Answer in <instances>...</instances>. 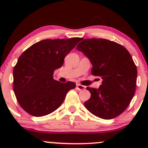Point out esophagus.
<instances>
[{
  "label": "esophagus",
  "mask_w": 148,
  "mask_h": 148,
  "mask_svg": "<svg viewBox=\"0 0 148 148\" xmlns=\"http://www.w3.org/2000/svg\"><path fill=\"white\" fill-rule=\"evenodd\" d=\"M85 86H83V85L82 84H77V89H78V90L79 91H82V90H84L85 89Z\"/></svg>",
  "instance_id": "34e87169"
}]
</instances>
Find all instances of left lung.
Segmentation results:
<instances>
[{"label": "left lung", "mask_w": 148, "mask_h": 148, "mask_svg": "<svg viewBox=\"0 0 148 148\" xmlns=\"http://www.w3.org/2000/svg\"><path fill=\"white\" fill-rule=\"evenodd\" d=\"M77 49L90 60L92 75L103 79L99 89L86 87L91 97L85 107L104 120L119 116L129 106L136 88L138 71L130 53L123 46L103 38L84 39Z\"/></svg>", "instance_id": "left-lung-1"}]
</instances>
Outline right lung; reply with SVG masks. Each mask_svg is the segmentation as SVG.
<instances>
[{"label": "right lung", "instance_id": "right-lung-1", "mask_svg": "<svg viewBox=\"0 0 148 148\" xmlns=\"http://www.w3.org/2000/svg\"><path fill=\"white\" fill-rule=\"evenodd\" d=\"M82 38L45 39L30 46L13 68V91L21 107L31 115L42 117L59 108L72 82L53 79V71L62 66L66 55Z\"/></svg>", "mask_w": 148, "mask_h": 148}]
</instances>
